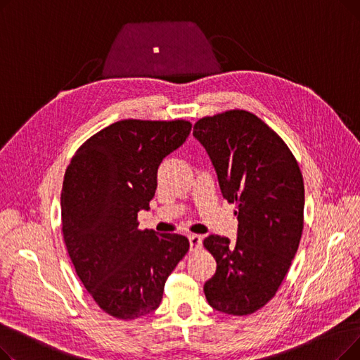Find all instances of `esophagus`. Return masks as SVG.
I'll return each mask as SVG.
<instances>
[{"label": "esophagus", "mask_w": 360, "mask_h": 360, "mask_svg": "<svg viewBox=\"0 0 360 360\" xmlns=\"http://www.w3.org/2000/svg\"><path fill=\"white\" fill-rule=\"evenodd\" d=\"M190 245H191V251L200 250L201 245H202V238L200 235H191L190 236Z\"/></svg>", "instance_id": "esophagus-1"}]
</instances>
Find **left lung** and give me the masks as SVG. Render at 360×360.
I'll return each instance as SVG.
<instances>
[{
    "label": "left lung",
    "instance_id": "8db88e82",
    "mask_svg": "<svg viewBox=\"0 0 360 360\" xmlns=\"http://www.w3.org/2000/svg\"><path fill=\"white\" fill-rule=\"evenodd\" d=\"M217 172L223 197L236 205L238 239L210 235L204 248L216 262L207 302L229 315H250L276 296L304 231L305 190L299 165L281 137L243 109L194 124Z\"/></svg>",
    "mask_w": 360,
    "mask_h": 360
}]
</instances>
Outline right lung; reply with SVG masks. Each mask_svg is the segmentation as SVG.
<instances>
[{
    "mask_svg": "<svg viewBox=\"0 0 360 360\" xmlns=\"http://www.w3.org/2000/svg\"><path fill=\"white\" fill-rule=\"evenodd\" d=\"M191 122L122 120L75 151L61 193L63 236L79 278L106 314L136 319L159 308L169 274L190 250L176 233L139 229L158 188V167Z\"/></svg>",
    "mask_w": 360,
    "mask_h": 360,
    "instance_id": "add662e5",
    "label": "right lung"
}]
</instances>
